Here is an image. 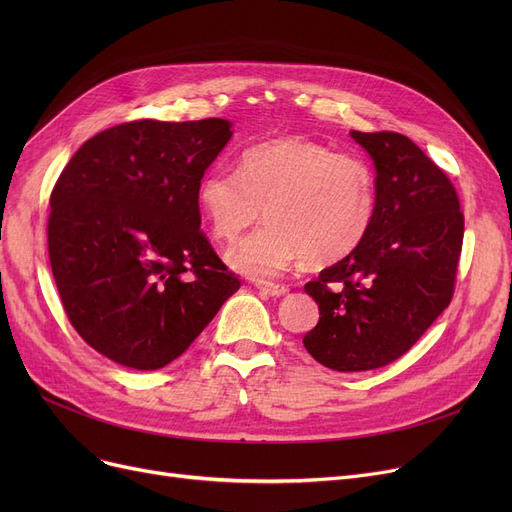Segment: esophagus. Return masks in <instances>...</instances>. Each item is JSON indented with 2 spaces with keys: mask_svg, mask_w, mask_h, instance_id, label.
Masks as SVG:
<instances>
[{
  "mask_svg": "<svg viewBox=\"0 0 512 512\" xmlns=\"http://www.w3.org/2000/svg\"><path fill=\"white\" fill-rule=\"evenodd\" d=\"M261 292L270 294V297H284V294L290 290L286 284H276V282H257L255 284Z\"/></svg>",
  "mask_w": 512,
  "mask_h": 512,
  "instance_id": "1",
  "label": "esophagus"
}]
</instances>
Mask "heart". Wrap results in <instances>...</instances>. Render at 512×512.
<instances>
[{"label":"heart","mask_w":512,"mask_h":512,"mask_svg":"<svg viewBox=\"0 0 512 512\" xmlns=\"http://www.w3.org/2000/svg\"><path fill=\"white\" fill-rule=\"evenodd\" d=\"M197 201L215 238L234 242L261 211L267 224L226 255L236 272L274 278L305 261L336 263L365 240L378 209L375 172L357 155L307 139L247 147L236 170L209 168Z\"/></svg>","instance_id":"heart-1"}]
</instances>
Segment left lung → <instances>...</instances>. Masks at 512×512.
<instances>
[{
    "label": "left lung",
    "instance_id": "8db88e82",
    "mask_svg": "<svg viewBox=\"0 0 512 512\" xmlns=\"http://www.w3.org/2000/svg\"><path fill=\"white\" fill-rule=\"evenodd\" d=\"M351 137L375 164L378 209L361 245L305 284L319 321L303 344L330 369L369 371L405 355L450 305L465 218L446 172L405 134Z\"/></svg>",
    "mask_w": 512,
    "mask_h": 512
}]
</instances>
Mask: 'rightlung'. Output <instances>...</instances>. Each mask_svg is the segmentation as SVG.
Masks as SVG:
<instances>
[{
  "label": "right lung",
  "mask_w": 512,
  "mask_h": 512,
  "mask_svg": "<svg viewBox=\"0 0 512 512\" xmlns=\"http://www.w3.org/2000/svg\"><path fill=\"white\" fill-rule=\"evenodd\" d=\"M230 137L222 118L124 122L80 147L53 186V280L72 328L114 363H172L240 288L197 201Z\"/></svg>",
  "instance_id": "right-lung-1"
}]
</instances>
